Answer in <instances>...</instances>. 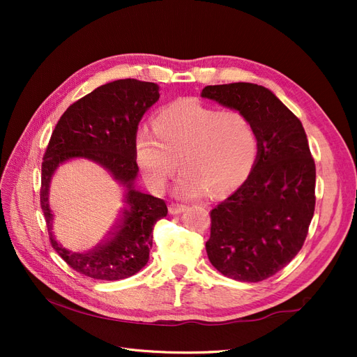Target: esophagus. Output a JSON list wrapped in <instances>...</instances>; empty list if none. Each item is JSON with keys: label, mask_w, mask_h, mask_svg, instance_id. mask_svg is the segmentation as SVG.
<instances>
[{"label": "esophagus", "mask_w": 357, "mask_h": 357, "mask_svg": "<svg viewBox=\"0 0 357 357\" xmlns=\"http://www.w3.org/2000/svg\"><path fill=\"white\" fill-rule=\"evenodd\" d=\"M186 208L188 207L185 204H169L168 211H169V214H180L183 211H186Z\"/></svg>", "instance_id": "esophagus-1"}]
</instances>
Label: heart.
Segmentation results:
<instances>
[{"instance_id": "1", "label": "heart", "mask_w": 357, "mask_h": 357, "mask_svg": "<svg viewBox=\"0 0 357 357\" xmlns=\"http://www.w3.org/2000/svg\"><path fill=\"white\" fill-rule=\"evenodd\" d=\"M152 132L137 135V164L149 188L160 192L178 162V198H201L208 189L220 195L240 186L257 159V135L243 113L218 112L195 100L164 107L153 119Z\"/></svg>"}]
</instances>
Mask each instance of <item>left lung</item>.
Listing matches in <instances>:
<instances>
[{"instance_id":"8db88e82","label":"left lung","mask_w":357,"mask_h":357,"mask_svg":"<svg viewBox=\"0 0 357 357\" xmlns=\"http://www.w3.org/2000/svg\"><path fill=\"white\" fill-rule=\"evenodd\" d=\"M201 96L243 113L259 143L250 176L211 210L205 248L225 277L262 282L298 255L314 214L316 165L307 134L299 119L264 86H205Z\"/></svg>"}]
</instances>
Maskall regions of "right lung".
<instances>
[{
  "instance_id": "obj_1",
  "label": "right lung",
  "mask_w": 357,
  "mask_h": 357,
  "mask_svg": "<svg viewBox=\"0 0 357 357\" xmlns=\"http://www.w3.org/2000/svg\"><path fill=\"white\" fill-rule=\"evenodd\" d=\"M158 100L156 83L135 79L105 83L71 104L52 132L41 165V210L52 247L86 277L116 282L137 274L149 261L155 223L168 213L164 199L135 189L137 129ZM77 157L101 165L126 189V208L115 229L102 243L82 254L56 241L48 204L52 174L63 161Z\"/></svg>"
}]
</instances>
